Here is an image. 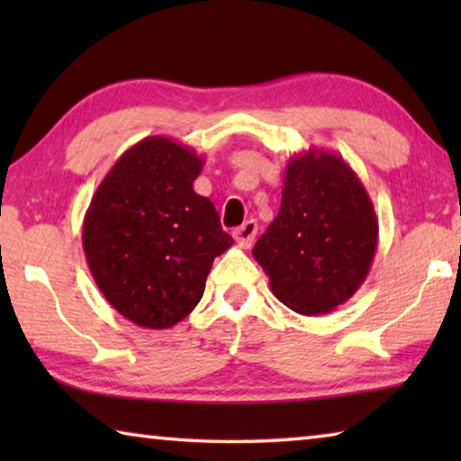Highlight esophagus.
I'll use <instances>...</instances> for the list:
<instances>
[{
	"mask_svg": "<svg viewBox=\"0 0 461 461\" xmlns=\"http://www.w3.org/2000/svg\"><path fill=\"white\" fill-rule=\"evenodd\" d=\"M256 233H258V223L254 220H248L241 223L240 228L233 230V238H236V241L241 248H249L256 238Z\"/></svg>",
	"mask_w": 461,
	"mask_h": 461,
	"instance_id": "1",
	"label": "esophagus"
}]
</instances>
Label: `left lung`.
<instances>
[{
    "instance_id": "8db88e82",
    "label": "left lung",
    "mask_w": 461,
    "mask_h": 461,
    "mask_svg": "<svg viewBox=\"0 0 461 461\" xmlns=\"http://www.w3.org/2000/svg\"><path fill=\"white\" fill-rule=\"evenodd\" d=\"M378 217L360 178L335 152L288 158L278 215L252 249L270 291L301 315L331 313L368 276Z\"/></svg>"
}]
</instances>
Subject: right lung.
<instances>
[{"label":"right lung","mask_w":461,"mask_h":461,"mask_svg":"<svg viewBox=\"0 0 461 461\" xmlns=\"http://www.w3.org/2000/svg\"><path fill=\"white\" fill-rule=\"evenodd\" d=\"M205 160L173 138L128 148L83 220L91 276L109 305L146 330H167L205 293L213 260L231 248L213 203L194 193Z\"/></svg>","instance_id":"add662e5"}]
</instances>
